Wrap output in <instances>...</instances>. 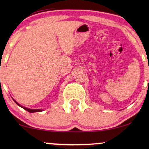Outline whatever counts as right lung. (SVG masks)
<instances>
[{"label":"right lung","instance_id":"add662e5","mask_svg":"<svg viewBox=\"0 0 149 149\" xmlns=\"http://www.w3.org/2000/svg\"><path fill=\"white\" fill-rule=\"evenodd\" d=\"M13 100H14V102H15L16 104H17L18 106H19V107H22V109H25L26 111H27L28 112H29V113H35V112H41V111H43V110H42V109H28V108H27V107H23V106L20 105L18 103V102H16L13 98Z\"/></svg>","mask_w":149,"mask_h":149}]
</instances>
